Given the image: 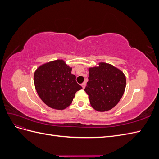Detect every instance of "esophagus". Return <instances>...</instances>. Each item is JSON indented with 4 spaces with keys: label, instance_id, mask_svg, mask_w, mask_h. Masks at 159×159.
Listing matches in <instances>:
<instances>
[{
    "label": "esophagus",
    "instance_id": "esophagus-1",
    "mask_svg": "<svg viewBox=\"0 0 159 159\" xmlns=\"http://www.w3.org/2000/svg\"><path fill=\"white\" fill-rule=\"evenodd\" d=\"M81 87H82L83 88V89H84L85 88V85H86V83L85 82H84L83 84H81Z\"/></svg>",
    "mask_w": 159,
    "mask_h": 159
}]
</instances>
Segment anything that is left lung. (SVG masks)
<instances>
[{
    "label": "left lung",
    "mask_w": 159,
    "mask_h": 159,
    "mask_svg": "<svg viewBox=\"0 0 159 159\" xmlns=\"http://www.w3.org/2000/svg\"><path fill=\"white\" fill-rule=\"evenodd\" d=\"M89 81L84 89L90 104L99 112L107 111L121 99L126 87L123 72L113 65L99 62L89 68Z\"/></svg>",
    "instance_id": "8db88e82"
}]
</instances>
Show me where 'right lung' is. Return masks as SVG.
<instances>
[{"label": "right lung", "instance_id": "1", "mask_svg": "<svg viewBox=\"0 0 159 159\" xmlns=\"http://www.w3.org/2000/svg\"><path fill=\"white\" fill-rule=\"evenodd\" d=\"M72 68L63 60L51 61L34 71V82L38 95L48 106L63 110L70 106L77 91L82 89L77 84Z\"/></svg>", "mask_w": 159, "mask_h": 159}]
</instances>
